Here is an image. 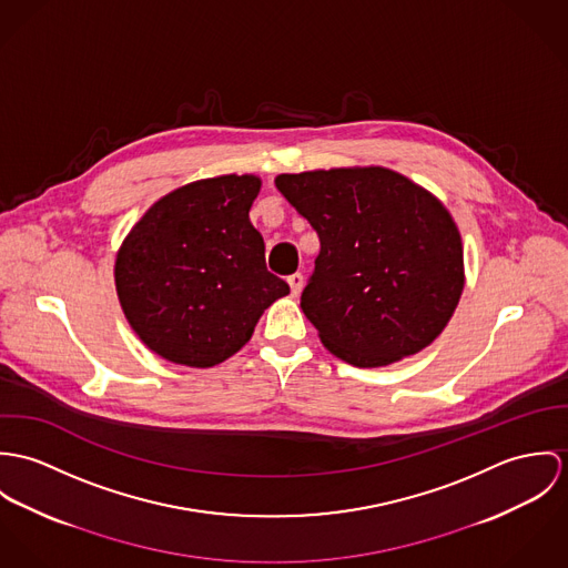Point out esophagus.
Returning <instances> with one entry per match:
<instances>
[{
    "mask_svg": "<svg viewBox=\"0 0 568 568\" xmlns=\"http://www.w3.org/2000/svg\"><path fill=\"white\" fill-rule=\"evenodd\" d=\"M287 283H290V287H292V296H298L301 290H303V285H305V276H303L301 272H296V274L287 276Z\"/></svg>",
    "mask_w": 568,
    "mask_h": 568,
    "instance_id": "obj_1",
    "label": "esophagus"
}]
</instances>
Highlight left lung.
I'll list each match as a JSON object with an SVG mask.
<instances>
[{
  "instance_id": "obj_1",
  "label": "left lung",
  "mask_w": 568,
  "mask_h": 568,
  "mask_svg": "<svg viewBox=\"0 0 568 568\" xmlns=\"http://www.w3.org/2000/svg\"><path fill=\"white\" fill-rule=\"evenodd\" d=\"M274 183L320 237L301 307L335 357L378 368L440 335L464 290V251L436 195L385 168Z\"/></svg>"
}]
</instances>
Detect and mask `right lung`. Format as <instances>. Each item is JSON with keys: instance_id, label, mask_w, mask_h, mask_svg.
Here are the masks:
<instances>
[{"instance_id": "obj_1", "label": "right lung", "mask_w": 568, "mask_h": 568, "mask_svg": "<svg viewBox=\"0 0 568 568\" xmlns=\"http://www.w3.org/2000/svg\"><path fill=\"white\" fill-rule=\"evenodd\" d=\"M253 174L195 181L163 195L128 233L115 287L141 342L163 359L211 368L235 355L261 314L290 294L267 272L248 211Z\"/></svg>"}]
</instances>
